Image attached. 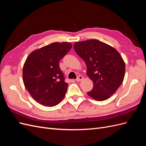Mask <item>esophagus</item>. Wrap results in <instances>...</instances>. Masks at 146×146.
Masks as SVG:
<instances>
[{"label":"esophagus","mask_w":146,"mask_h":146,"mask_svg":"<svg viewBox=\"0 0 146 146\" xmlns=\"http://www.w3.org/2000/svg\"><path fill=\"white\" fill-rule=\"evenodd\" d=\"M83 79V77L82 76H78L77 77V78H76V81L77 82H80V81H82Z\"/></svg>","instance_id":"34e87169"}]
</instances>
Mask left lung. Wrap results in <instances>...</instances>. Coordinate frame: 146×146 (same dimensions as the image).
Returning <instances> with one entry per match:
<instances>
[{"label":"left lung","mask_w":146,"mask_h":146,"mask_svg":"<svg viewBox=\"0 0 146 146\" xmlns=\"http://www.w3.org/2000/svg\"><path fill=\"white\" fill-rule=\"evenodd\" d=\"M75 51L85 61L87 76L94 86L87 94L98 101L110 98L121 86L125 76V63L119 53L97 39L75 42Z\"/></svg>","instance_id":"obj_1"}]
</instances>
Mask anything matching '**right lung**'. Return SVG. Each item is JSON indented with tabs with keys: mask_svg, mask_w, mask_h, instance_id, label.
<instances>
[{
	"mask_svg": "<svg viewBox=\"0 0 146 146\" xmlns=\"http://www.w3.org/2000/svg\"><path fill=\"white\" fill-rule=\"evenodd\" d=\"M72 47L70 42H53L29 55L23 67L26 89L37 102L54 107L63 99L68 83L60 68V60Z\"/></svg>",
	"mask_w": 146,
	"mask_h": 146,
	"instance_id": "right-lung-1",
	"label": "right lung"
}]
</instances>
